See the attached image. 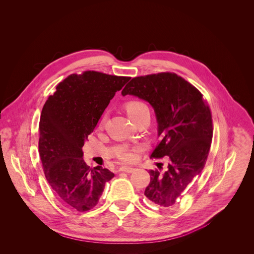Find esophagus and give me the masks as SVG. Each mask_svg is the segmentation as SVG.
I'll use <instances>...</instances> for the list:
<instances>
[{
    "instance_id": "34e87169",
    "label": "esophagus",
    "mask_w": 254,
    "mask_h": 254,
    "mask_svg": "<svg viewBox=\"0 0 254 254\" xmlns=\"http://www.w3.org/2000/svg\"><path fill=\"white\" fill-rule=\"evenodd\" d=\"M120 172H124V173H127V174H131V173L134 172V168L127 167V166H122L120 168Z\"/></svg>"
}]
</instances>
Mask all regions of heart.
<instances>
[{"label": "heart", "instance_id": "heart-1", "mask_svg": "<svg viewBox=\"0 0 254 254\" xmlns=\"http://www.w3.org/2000/svg\"><path fill=\"white\" fill-rule=\"evenodd\" d=\"M126 111H127V115L129 116V118L133 121L136 118H138L140 115H142L144 112H148V108L142 102L131 101V102H128L126 105ZM105 122H106V116H104L102 118L101 123H100V127H103ZM118 157L124 162H127V163L128 162H133L137 157L136 149L135 148H133V149H128V148L122 149L118 152Z\"/></svg>", "mask_w": 254, "mask_h": 254}]
</instances>
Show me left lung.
<instances>
[{"mask_svg": "<svg viewBox=\"0 0 254 254\" xmlns=\"http://www.w3.org/2000/svg\"><path fill=\"white\" fill-rule=\"evenodd\" d=\"M148 102L154 109L160 141L151 157L167 156L166 171L150 170L144 195L162 209L172 208L205 165L213 127L202 94L175 72L135 76L122 92Z\"/></svg>", "mask_w": 254, "mask_h": 254, "instance_id": "left-lung-1", "label": "left lung"}]
</instances>
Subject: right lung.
Listing matches in <instances>:
<instances>
[{"instance_id": "obj_1", "label": "right lung", "mask_w": 254, "mask_h": 254, "mask_svg": "<svg viewBox=\"0 0 254 254\" xmlns=\"http://www.w3.org/2000/svg\"><path fill=\"white\" fill-rule=\"evenodd\" d=\"M129 78L95 70L72 73L58 84L44 105L39 152L45 177L59 198L77 211L95 207L106 183L115 177L108 168L87 165L82 146Z\"/></svg>"}]
</instances>
